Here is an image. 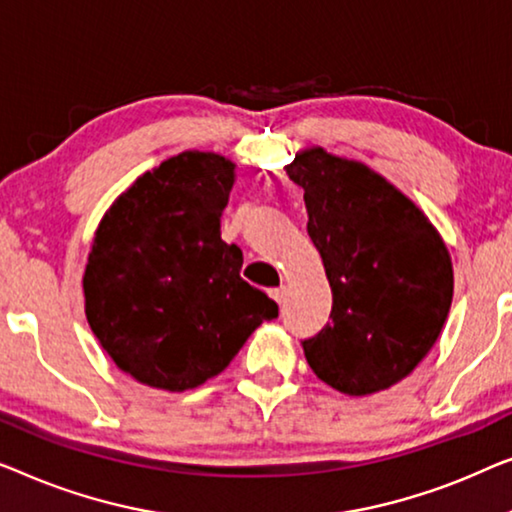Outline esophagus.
Listing matches in <instances>:
<instances>
[{
  "label": "esophagus",
  "instance_id": "1",
  "mask_svg": "<svg viewBox=\"0 0 512 512\" xmlns=\"http://www.w3.org/2000/svg\"><path fill=\"white\" fill-rule=\"evenodd\" d=\"M271 297H273V301H276V304H283V301H285V287H273Z\"/></svg>",
  "mask_w": 512,
  "mask_h": 512
}]
</instances>
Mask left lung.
Masks as SVG:
<instances>
[{
  "mask_svg": "<svg viewBox=\"0 0 512 512\" xmlns=\"http://www.w3.org/2000/svg\"><path fill=\"white\" fill-rule=\"evenodd\" d=\"M304 187L308 236L331 287V322L306 338L315 376L350 397L397 385L434 348L452 262L427 215L362 162L306 148L285 167Z\"/></svg>",
  "mask_w": 512,
  "mask_h": 512,
  "instance_id": "1",
  "label": "left lung"
}]
</instances>
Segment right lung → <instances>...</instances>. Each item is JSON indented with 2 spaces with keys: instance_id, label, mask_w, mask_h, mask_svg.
Masks as SVG:
<instances>
[{
  "instance_id": "right-lung-1",
  "label": "right lung",
  "mask_w": 512,
  "mask_h": 512,
  "mask_svg": "<svg viewBox=\"0 0 512 512\" xmlns=\"http://www.w3.org/2000/svg\"><path fill=\"white\" fill-rule=\"evenodd\" d=\"M234 169L222 155L185 150L136 178L99 222L85 315L115 366L143 385H204L278 318L276 301L241 278V248L220 239Z\"/></svg>"
}]
</instances>
